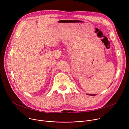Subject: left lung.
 <instances>
[{
	"instance_id": "left-lung-1",
	"label": "left lung",
	"mask_w": 129,
	"mask_h": 129,
	"mask_svg": "<svg viewBox=\"0 0 129 129\" xmlns=\"http://www.w3.org/2000/svg\"><path fill=\"white\" fill-rule=\"evenodd\" d=\"M90 95H91V96H94V95H95V94H90Z\"/></svg>"
}]
</instances>
